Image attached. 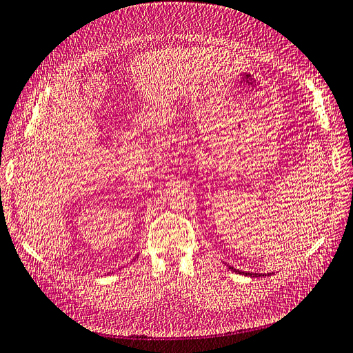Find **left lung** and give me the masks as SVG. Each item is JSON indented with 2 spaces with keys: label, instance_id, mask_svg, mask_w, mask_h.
<instances>
[{
  "label": "left lung",
  "instance_id": "1",
  "mask_svg": "<svg viewBox=\"0 0 353 353\" xmlns=\"http://www.w3.org/2000/svg\"><path fill=\"white\" fill-rule=\"evenodd\" d=\"M232 270V268H231ZM234 271H236V272H239V274H244V272H241V271H239V270H234ZM244 275H250V276H259V275H262V274H252V272H245Z\"/></svg>",
  "mask_w": 353,
  "mask_h": 353
}]
</instances>
